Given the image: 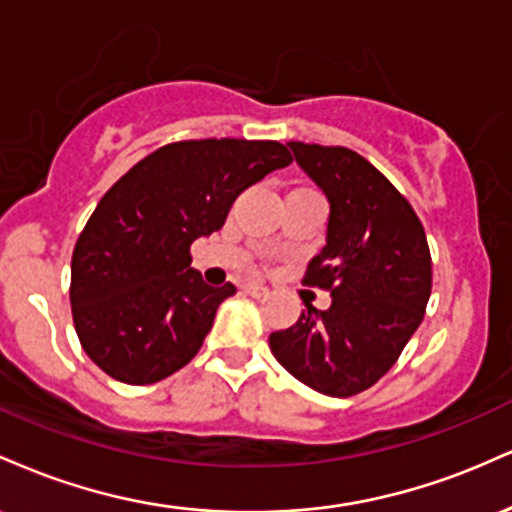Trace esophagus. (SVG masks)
<instances>
[{
  "label": "esophagus",
  "instance_id": "34e87169",
  "mask_svg": "<svg viewBox=\"0 0 512 512\" xmlns=\"http://www.w3.org/2000/svg\"><path fill=\"white\" fill-rule=\"evenodd\" d=\"M243 291L248 293V296H252V298L269 296V289H267V286H262V284H243Z\"/></svg>",
  "mask_w": 512,
  "mask_h": 512
}]
</instances>
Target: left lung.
Here are the masks:
<instances>
[{"label": "left lung", "mask_w": 512, "mask_h": 512, "mask_svg": "<svg viewBox=\"0 0 512 512\" xmlns=\"http://www.w3.org/2000/svg\"><path fill=\"white\" fill-rule=\"evenodd\" d=\"M303 173L330 204L325 248L305 284L327 289V310H305L269 349L296 380L330 397L368 390L395 366L431 296V252L411 204L344 146L289 142Z\"/></svg>", "instance_id": "1"}]
</instances>
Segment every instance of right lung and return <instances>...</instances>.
Here are the masks:
<instances>
[{"label":"right lung","mask_w":512,"mask_h":512,"mask_svg":"<svg viewBox=\"0 0 512 512\" xmlns=\"http://www.w3.org/2000/svg\"><path fill=\"white\" fill-rule=\"evenodd\" d=\"M291 154L279 142L199 139L149 154L105 192L74 245V327L110 378L151 385L195 358L236 286H209L190 245Z\"/></svg>","instance_id":"1"}]
</instances>
